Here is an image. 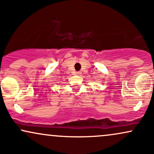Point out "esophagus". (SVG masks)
I'll return each instance as SVG.
<instances>
[{"instance_id": "34e87169", "label": "esophagus", "mask_w": 154, "mask_h": 154, "mask_svg": "<svg viewBox=\"0 0 154 154\" xmlns=\"http://www.w3.org/2000/svg\"><path fill=\"white\" fill-rule=\"evenodd\" d=\"M81 74V72H76V75H79Z\"/></svg>"}]
</instances>
